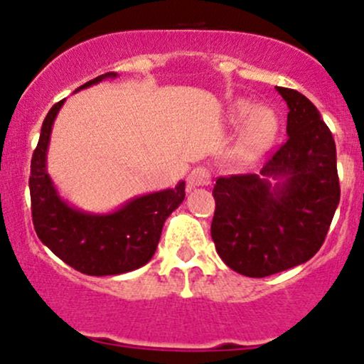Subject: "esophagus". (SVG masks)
<instances>
[{
	"label": "esophagus",
	"mask_w": 364,
	"mask_h": 364,
	"mask_svg": "<svg viewBox=\"0 0 364 364\" xmlns=\"http://www.w3.org/2000/svg\"><path fill=\"white\" fill-rule=\"evenodd\" d=\"M210 183V171L203 166H198L188 174V186L196 188V186H207Z\"/></svg>",
	"instance_id": "esophagus-1"
}]
</instances>
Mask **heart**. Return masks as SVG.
Segmentation results:
<instances>
[{
	"label": "heart",
	"instance_id": "obj_1",
	"mask_svg": "<svg viewBox=\"0 0 364 364\" xmlns=\"http://www.w3.org/2000/svg\"><path fill=\"white\" fill-rule=\"evenodd\" d=\"M231 118L237 121L247 119L241 129L240 141H237V154L243 159H253L270 145L274 140L275 129H277V121H275L274 112L267 107H257L253 104L240 101L232 106Z\"/></svg>",
	"mask_w": 364,
	"mask_h": 364
}]
</instances>
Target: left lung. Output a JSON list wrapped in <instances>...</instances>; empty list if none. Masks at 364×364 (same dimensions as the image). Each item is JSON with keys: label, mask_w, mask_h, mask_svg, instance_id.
<instances>
[{"label": "left lung", "mask_w": 364, "mask_h": 364, "mask_svg": "<svg viewBox=\"0 0 364 364\" xmlns=\"http://www.w3.org/2000/svg\"><path fill=\"white\" fill-rule=\"evenodd\" d=\"M286 101L287 140L260 174L215 181L210 235L225 265L267 277L301 265L320 250L341 200L336 141L318 109L298 90Z\"/></svg>", "instance_id": "left-lung-1"}]
</instances>
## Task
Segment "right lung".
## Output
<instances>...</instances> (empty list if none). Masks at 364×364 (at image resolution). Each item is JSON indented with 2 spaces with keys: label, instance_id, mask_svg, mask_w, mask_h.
Wrapping results in <instances>:
<instances>
[{
  "label": "right lung",
  "instance_id": "add662e5",
  "mask_svg": "<svg viewBox=\"0 0 364 364\" xmlns=\"http://www.w3.org/2000/svg\"><path fill=\"white\" fill-rule=\"evenodd\" d=\"M104 73L77 90L116 78ZM65 101L49 109L31 162L32 223L39 240L78 272L118 275L140 269L156 253L166 219L185 200V181L174 188L135 196L109 214H90L61 198L48 174V147L54 119Z\"/></svg>",
  "mask_w": 364,
  "mask_h": 364
}]
</instances>
